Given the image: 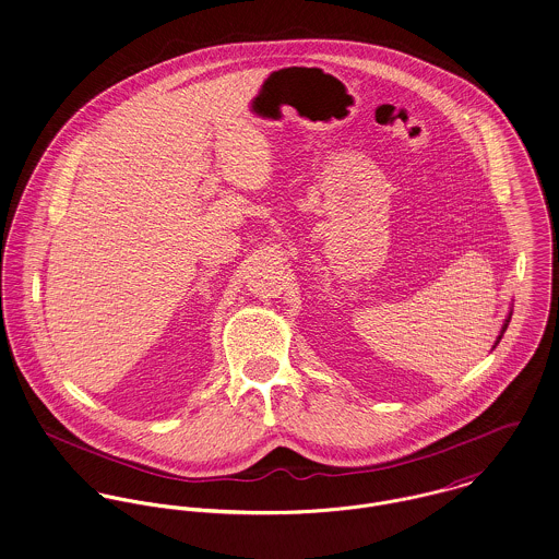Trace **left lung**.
Wrapping results in <instances>:
<instances>
[{"label": "left lung", "mask_w": 559, "mask_h": 559, "mask_svg": "<svg viewBox=\"0 0 559 559\" xmlns=\"http://www.w3.org/2000/svg\"><path fill=\"white\" fill-rule=\"evenodd\" d=\"M511 314H513V312H509V317H507V321H504V325H502V332H500V336H498V338H496V343H493V348H496L498 343L502 341V336H504V332H507V328H509V323H511Z\"/></svg>", "instance_id": "obj_1"}]
</instances>
